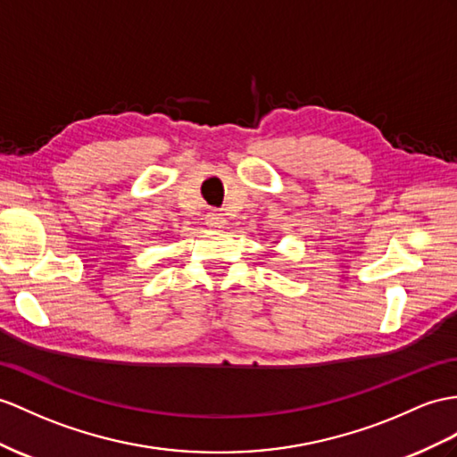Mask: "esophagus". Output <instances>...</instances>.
<instances>
[{"label": "esophagus", "mask_w": 457, "mask_h": 457, "mask_svg": "<svg viewBox=\"0 0 457 457\" xmlns=\"http://www.w3.org/2000/svg\"><path fill=\"white\" fill-rule=\"evenodd\" d=\"M205 222H207V227H211V228H220V227L227 225L225 215H222L219 209H211L207 217H205Z\"/></svg>", "instance_id": "1"}]
</instances>
